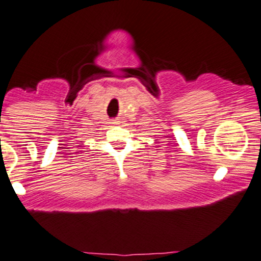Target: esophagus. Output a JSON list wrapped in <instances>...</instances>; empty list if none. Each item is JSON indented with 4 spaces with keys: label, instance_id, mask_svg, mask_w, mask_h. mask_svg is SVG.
<instances>
[{
    "label": "esophagus",
    "instance_id": "esophagus-1",
    "mask_svg": "<svg viewBox=\"0 0 261 261\" xmlns=\"http://www.w3.org/2000/svg\"><path fill=\"white\" fill-rule=\"evenodd\" d=\"M112 124H113V125H118V124H120V122H119L118 120H114V121L112 122Z\"/></svg>",
    "mask_w": 261,
    "mask_h": 261
}]
</instances>
